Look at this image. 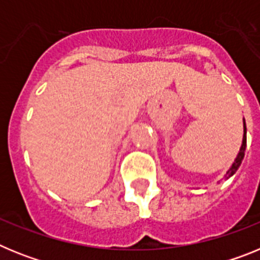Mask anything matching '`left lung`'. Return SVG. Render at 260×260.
<instances>
[{
  "label": "left lung",
  "instance_id": "obj_1",
  "mask_svg": "<svg viewBox=\"0 0 260 260\" xmlns=\"http://www.w3.org/2000/svg\"><path fill=\"white\" fill-rule=\"evenodd\" d=\"M243 127H245V134H243V139H242V146H241V150H240V153H238L237 158H236V161L233 162V165H232V168L229 169L228 172H226V177H231L233 176L234 173H236V171H237L238 168H240L241 162H242L243 160V156H245V150H246V125L243 123Z\"/></svg>",
  "mask_w": 260,
  "mask_h": 260
}]
</instances>
